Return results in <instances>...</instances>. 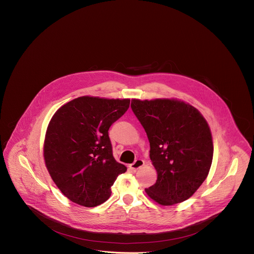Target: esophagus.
<instances>
[{
  "label": "esophagus",
  "mask_w": 254,
  "mask_h": 254,
  "mask_svg": "<svg viewBox=\"0 0 254 254\" xmlns=\"http://www.w3.org/2000/svg\"><path fill=\"white\" fill-rule=\"evenodd\" d=\"M144 165V161L142 159H136L133 163L129 164V168L133 171H136L137 169H139L140 167H142Z\"/></svg>",
  "instance_id": "1"
}]
</instances>
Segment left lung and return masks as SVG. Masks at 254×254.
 I'll return each mask as SVG.
<instances>
[{
  "instance_id": "left-lung-1",
  "label": "left lung",
  "mask_w": 254,
  "mask_h": 254,
  "mask_svg": "<svg viewBox=\"0 0 254 254\" xmlns=\"http://www.w3.org/2000/svg\"><path fill=\"white\" fill-rule=\"evenodd\" d=\"M130 107L147 134L157 171L156 183L146 194L162 206L186 201L212 165L214 145L207 121L196 108L176 99H133Z\"/></svg>"
}]
</instances>
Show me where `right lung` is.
Wrapping results in <instances>:
<instances>
[{
	"instance_id": "right-lung-1",
	"label": "right lung",
	"mask_w": 254,
	"mask_h": 254,
	"mask_svg": "<svg viewBox=\"0 0 254 254\" xmlns=\"http://www.w3.org/2000/svg\"><path fill=\"white\" fill-rule=\"evenodd\" d=\"M129 99L83 96L59 108L46 129L43 156L56 186L70 201L93 208L106 202L127 167L116 161L110 127L128 109Z\"/></svg>"
}]
</instances>
